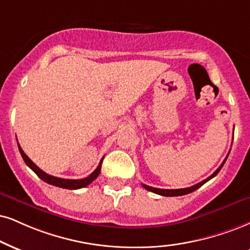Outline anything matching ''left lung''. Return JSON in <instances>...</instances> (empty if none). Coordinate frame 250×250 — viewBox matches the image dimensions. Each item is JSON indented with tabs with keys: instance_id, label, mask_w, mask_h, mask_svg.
Instances as JSON below:
<instances>
[{
	"instance_id": "left-lung-1",
	"label": "left lung",
	"mask_w": 250,
	"mask_h": 250,
	"mask_svg": "<svg viewBox=\"0 0 250 250\" xmlns=\"http://www.w3.org/2000/svg\"><path fill=\"white\" fill-rule=\"evenodd\" d=\"M227 158H229V155L226 156V159L224 160V162L221 163L220 165V167L217 169V170H215L213 174L211 175V176H208V178H206V180H204V181H202V182H199V183H197L196 186H192V187H190V188H184V189H158V188H153V187H149V186H146V184H143V187L145 188V189L146 190H148V191H152V192H154V193H158V195H161V196H166V197H175V196H183V195H187V193H190V192H193V191L195 190H197V189H199L200 187L203 186V184H205L206 182L208 181H210L211 178H213L215 175L218 174V172L220 171V169L223 168V166H224V163L226 162V160H227Z\"/></svg>"
}]
</instances>
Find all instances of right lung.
Instances as JSON below:
<instances>
[{"instance_id": "obj_1", "label": "right lung", "mask_w": 250, "mask_h": 250, "mask_svg": "<svg viewBox=\"0 0 250 250\" xmlns=\"http://www.w3.org/2000/svg\"><path fill=\"white\" fill-rule=\"evenodd\" d=\"M18 149H20V153H21V158H23L24 161H25L27 167H30L31 169H32V170L36 172L37 176H38L39 178H42V181L46 182V183L51 184V186L63 188V189H70V190L81 189V188H84V187H87L88 184H90L94 180H96L97 176H98V175H100V172H101L102 161H103V159H102L101 162H100V165H98V167L95 169V170L92 171L88 177L82 178V180H66V178H60V177L51 176V175L46 174L45 171H42L39 167H37L35 163L31 161L29 158H27L26 154L23 152V149L21 148L20 144H18Z\"/></svg>"}]
</instances>
